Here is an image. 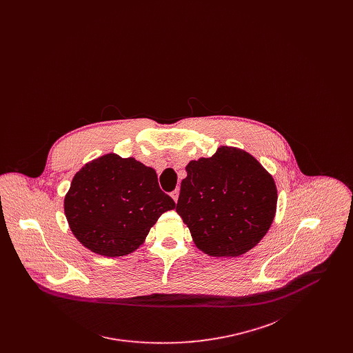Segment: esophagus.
I'll list each match as a JSON object with an SVG mask.
<instances>
[{
	"instance_id": "34e87169",
	"label": "esophagus",
	"mask_w": 353,
	"mask_h": 353,
	"mask_svg": "<svg viewBox=\"0 0 353 353\" xmlns=\"http://www.w3.org/2000/svg\"><path fill=\"white\" fill-rule=\"evenodd\" d=\"M179 194H180V189L179 188L174 189L173 192H170V197L174 200V202H177V200H179Z\"/></svg>"
}]
</instances>
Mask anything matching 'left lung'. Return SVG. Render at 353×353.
Returning <instances> with one entry per match:
<instances>
[{"label":"left lung","mask_w":353,"mask_h":353,"mask_svg":"<svg viewBox=\"0 0 353 353\" xmlns=\"http://www.w3.org/2000/svg\"><path fill=\"white\" fill-rule=\"evenodd\" d=\"M176 212L202 252L238 256L268 233L275 216L272 177L248 152L221 147L186 165Z\"/></svg>","instance_id":"obj_1"}]
</instances>
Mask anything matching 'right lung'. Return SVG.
<instances>
[{
	"label": "right lung",
	"instance_id": "add662e5",
	"mask_svg": "<svg viewBox=\"0 0 353 353\" xmlns=\"http://www.w3.org/2000/svg\"><path fill=\"white\" fill-rule=\"evenodd\" d=\"M174 206L160 189L154 169L112 153L85 164L65 199L71 232L104 256L134 252L159 217Z\"/></svg>",
	"mask_w": 353,
	"mask_h": 353
}]
</instances>
